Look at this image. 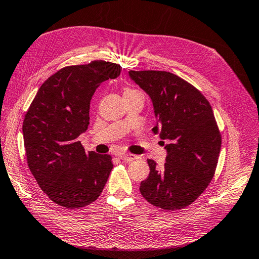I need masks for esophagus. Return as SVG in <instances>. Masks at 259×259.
I'll use <instances>...</instances> for the list:
<instances>
[{
	"mask_svg": "<svg viewBox=\"0 0 259 259\" xmlns=\"http://www.w3.org/2000/svg\"><path fill=\"white\" fill-rule=\"evenodd\" d=\"M120 158L124 161V162H132L136 160L138 156L134 155V154H131V153H121L120 154Z\"/></svg>",
	"mask_w": 259,
	"mask_h": 259,
	"instance_id": "obj_1",
	"label": "esophagus"
}]
</instances>
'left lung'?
<instances>
[{
    "instance_id": "1",
    "label": "left lung",
    "mask_w": 259,
    "mask_h": 259,
    "mask_svg": "<svg viewBox=\"0 0 259 259\" xmlns=\"http://www.w3.org/2000/svg\"><path fill=\"white\" fill-rule=\"evenodd\" d=\"M128 75L152 101L153 134L169 140L162 170L148 159L150 173L140 183V193L166 210L190 205L213 179L221 152L222 136L211 107L197 89L170 72L128 71Z\"/></svg>"
}]
</instances>
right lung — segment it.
<instances>
[{"label":"right lung","mask_w":259,"mask_h":259,"mask_svg":"<svg viewBox=\"0 0 259 259\" xmlns=\"http://www.w3.org/2000/svg\"><path fill=\"white\" fill-rule=\"evenodd\" d=\"M122 67L105 60L60 69L46 80L22 124L28 166L37 185L56 204L77 208L103 191L113 167L111 156L86 153L77 140L88 131L94 93Z\"/></svg>","instance_id":"obj_1"}]
</instances>
